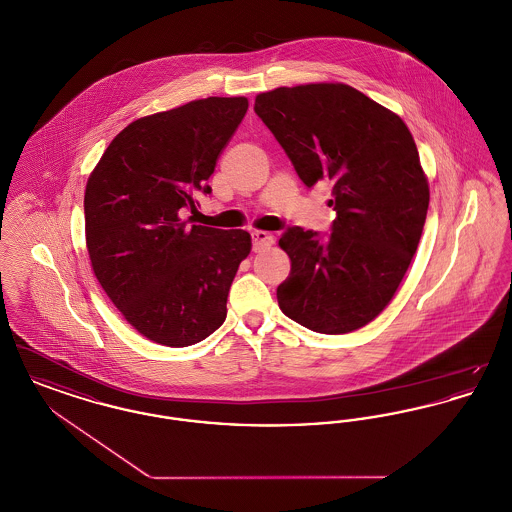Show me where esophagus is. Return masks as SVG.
Listing matches in <instances>:
<instances>
[{
    "label": "esophagus",
    "instance_id": "obj_1",
    "mask_svg": "<svg viewBox=\"0 0 512 512\" xmlns=\"http://www.w3.org/2000/svg\"><path fill=\"white\" fill-rule=\"evenodd\" d=\"M251 240H253V251H263V249H267L274 242V238H272V234H268V232H263V230H255L253 234H251Z\"/></svg>",
    "mask_w": 512,
    "mask_h": 512
}]
</instances>
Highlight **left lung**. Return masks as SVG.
Here are the masks:
<instances>
[{
  "label": "left lung",
  "instance_id": "left-lung-1",
  "mask_svg": "<svg viewBox=\"0 0 512 512\" xmlns=\"http://www.w3.org/2000/svg\"><path fill=\"white\" fill-rule=\"evenodd\" d=\"M255 113L307 188L330 182L332 234L292 228L278 245L292 270L276 290L286 317L320 334H349L378 317L420 242L430 203L403 119L341 82L276 88Z\"/></svg>",
  "mask_w": 512,
  "mask_h": 512
}]
</instances>
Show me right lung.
Segmentation results:
<instances>
[{"instance_id":"obj_1","label":"right lung","mask_w":512,"mask_h":512,"mask_svg":"<svg viewBox=\"0 0 512 512\" xmlns=\"http://www.w3.org/2000/svg\"><path fill=\"white\" fill-rule=\"evenodd\" d=\"M247 98L195 99L130 122L103 151L84 194L86 247L99 286L147 340L188 347L226 318V299L251 251L245 230L182 219L209 194Z\"/></svg>"}]
</instances>
